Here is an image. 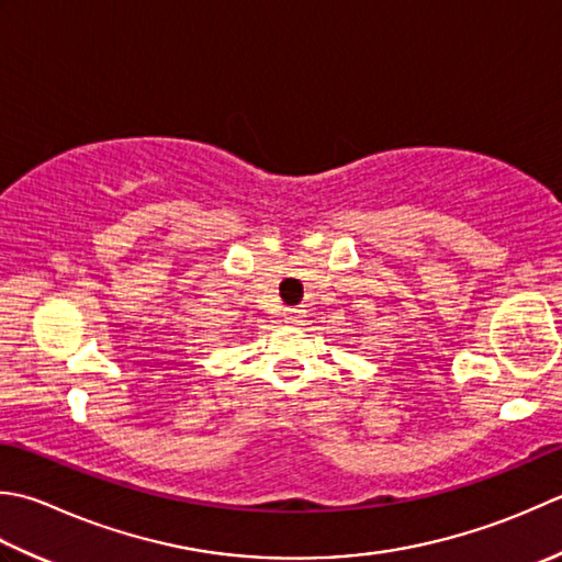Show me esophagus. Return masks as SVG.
I'll list each match as a JSON object with an SVG mask.
<instances>
[{"mask_svg": "<svg viewBox=\"0 0 562 562\" xmlns=\"http://www.w3.org/2000/svg\"><path fill=\"white\" fill-rule=\"evenodd\" d=\"M304 312L302 310H284V322L288 324H302Z\"/></svg>", "mask_w": 562, "mask_h": 562, "instance_id": "34e87169", "label": "esophagus"}]
</instances>
